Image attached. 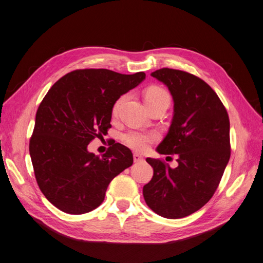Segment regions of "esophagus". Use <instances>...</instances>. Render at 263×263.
<instances>
[{"label":"esophagus","instance_id":"esophagus-1","mask_svg":"<svg viewBox=\"0 0 263 263\" xmlns=\"http://www.w3.org/2000/svg\"><path fill=\"white\" fill-rule=\"evenodd\" d=\"M133 160H134V162L143 161V156L140 155L139 153H134V154H133Z\"/></svg>","mask_w":263,"mask_h":263}]
</instances>
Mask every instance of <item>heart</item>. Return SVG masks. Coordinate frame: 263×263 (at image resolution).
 <instances>
[{
	"instance_id": "1",
	"label": "heart",
	"mask_w": 263,
	"mask_h": 263,
	"mask_svg": "<svg viewBox=\"0 0 263 263\" xmlns=\"http://www.w3.org/2000/svg\"><path fill=\"white\" fill-rule=\"evenodd\" d=\"M145 102L148 104L157 102V101H166L170 103L171 97L170 93L161 86H149L144 93ZM127 99V95H122L119 97L117 101L115 102L114 107H112V115L118 116L120 109L123 106V103ZM159 140V136L155 133H145L140 131H129L122 137L123 143L136 151L143 152L149 147V145L155 143Z\"/></svg>"
}]
</instances>
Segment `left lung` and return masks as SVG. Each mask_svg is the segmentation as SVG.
<instances>
[{
  "mask_svg": "<svg viewBox=\"0 0 263 263\" xmlns=\"http://www.w3.org/2000/svg\"><path fill=\"white\" fill-rule=\"evenodd\" d=\"M168 87L174 117L160 154H177L171 168L147 157L153 177L143 187L146 205L165 218L177 219L197 212L218 187L230 159V123L227 110L212 87L193 73L162 68L151 73Z\"/></svg>",
  "mask_w": 263,
  "mask_h": 263,
  "instance_id": "obj_1",
  "label": "left lung"
}]
</instances>
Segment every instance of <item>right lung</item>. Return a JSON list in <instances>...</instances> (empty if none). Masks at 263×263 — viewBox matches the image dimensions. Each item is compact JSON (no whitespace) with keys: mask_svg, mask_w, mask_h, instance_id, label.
Listing matches in <instances>:
<instances>
[{"mask_svg":"<svg viewBox=\"0 0 263 263\" xmlns=\"http://www.w3.org/2000/svg\"><path fill=\"white\" fill-rule=\"evenodd\" d=\"M145 78L140 71L122 74L109 69H77L56 81L36 112L29 140L40 190L62 212L81 215L101 205L110 182L133 163L132 152L112 143L102 156L89 153L93 139L111 127L119 97Z\"/></svg>","mask_w":263,"mask_h":263,"instance_id":"obj_1","label":"right lung"}]
</instances>
